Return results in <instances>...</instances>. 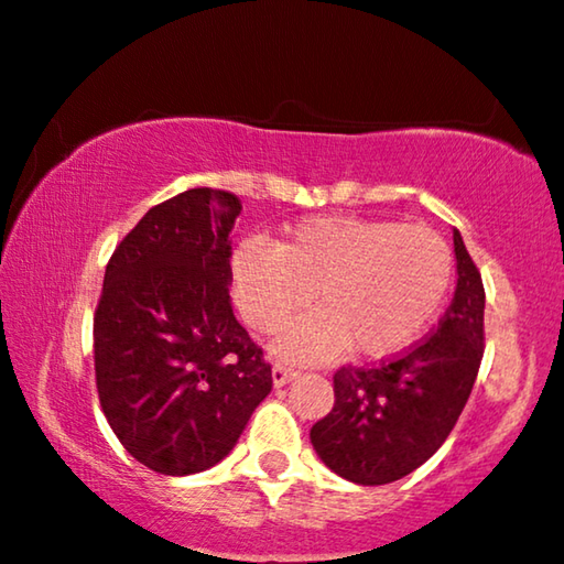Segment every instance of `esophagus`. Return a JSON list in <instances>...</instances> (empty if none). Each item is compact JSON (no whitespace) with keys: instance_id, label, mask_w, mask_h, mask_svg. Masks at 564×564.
<instances>
[{"instance_id":"1","label":"esophagus","mask_w":564,"mask_h":564,"mask_svg":"<svg viewBox=\"0 0 564 564\" xmlns=\"http://www.w3.org/2000/svg\"><path fill=\"white\" fill-rule=\"evenodd\" d=\"M297 372L288 368V365H274L272 368V383L276 386V389H282V386H288L290 380H295Z\"/></svg>"}]
</instances>
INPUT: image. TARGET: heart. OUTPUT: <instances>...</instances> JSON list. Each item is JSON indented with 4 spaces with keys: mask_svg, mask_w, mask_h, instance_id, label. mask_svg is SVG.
Listing matches in <instances>:
<instances>
[{
    "mask_svg": "<svg viewBox=\"0 0 564 564\" xmlns=\"http://www.w3.org/2000/svg\"><path fill=\"white\" fill-rule=\"evenodd\" d=\"M453 280V253L435 230L391 219H300L276 246L248 238L230 256L236 308L253 332L276 336V355L316 362L349 355L386 360L427 332Z\"/></svg>",
    "mask_w": 564,
    "mask_h": 564,
    "instance_id": "b5f03b06",
    "label": "heart"
}]
</instances>
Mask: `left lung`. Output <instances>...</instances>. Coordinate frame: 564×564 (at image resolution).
<instances>
[{"mask_svg": "<svg viewBox=\"0 0 564 564\" xmlns=\"http://www.w3.org/2000/svg\"><path fill=\"white\" fill-rule=\"evenodd\" d=\"M456 292L425 341L376 368L334 376V409L311 427L318 458L355 485L397 481L445 443L477 380L485 341V284L453 228Z\"/></svg>", "mask_w": 564, "mask_h": 564, "instance_id": "obj_1", "label": "left lung"}]
</instances>
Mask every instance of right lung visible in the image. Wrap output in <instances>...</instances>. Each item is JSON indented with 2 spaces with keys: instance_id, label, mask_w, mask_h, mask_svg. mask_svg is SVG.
Instances as JSON below:
<instances>
[{
  "instance_id": "1",
  "label": "right lung",
  "mask_w": 564,
  "mask_h": 564,
  "mask_svg": "<svg viewBox=\"0 0 564 564\" xmlns=\"http://www.w3.org/2000/svg\"><path fill=\"white\" fill-rule=\"evenodd\" d=\"M238 196L188 188L137 223L106 267L95 383L127 453L165 477L207 471L272 391L264 352L232 316Z\"/></svg>"
}]
</instances>
